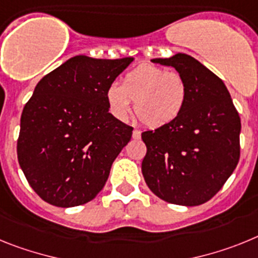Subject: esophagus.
Masks as SVG:
<instances>
[{"instance_id":"34e87169","label":"esophagus","mask_w":258,"mask_h":258,"mask_svg":"<svg viewBox=\"0 0 258 258\" xmlns=\"http://www.w3.org/2000/svg\"><path fill=\"white\" fill-rule=\"evenodd\" d=\"M132 138L136 139V140L142 138V131H140V130H138V128L134 130V132H132Z\"/></svg>"}]
</instances>
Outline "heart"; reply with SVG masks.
<instances>
[{
	"mask_svg": "<svg viewBox=\"0 0 258 258\" xmlns=\"http://www.w3.org/2000/svg\"><path fill=\"white\" fill-rule=\"evenodd\" d=\"M188 98L184 76L178 71L142 63L123 76L122 86L111 84L106 100L111 114L127 119L135 102L138 118L148 127H163L180 115Z\"/></svg>",
	"mask_w": 258,
	"mask_h": 258,
	"instance_id": "1",
	"label": "heart"
}]
</instances>
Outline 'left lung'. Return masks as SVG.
Returning a JSON list of instances; mask_svg holds the SVG:
<instances>
[{"label": "left lung", "instance_id": "left-lung-1", "mask_svg": "<svg viewBox=\"0 0 258 258\" xmlns=\"http://www.w3.org/2000/svg\"><path fill=\"white\" fill-rule=\"evenodd\" d=\"M184 76L188 98L180 115L142 134L143 176L163 201L184 207L207 203L223 187L240 158V116L225 83L183 53L156 58Z\"/></svg>", "mask_w": 258, "mask_h": 258}]
</instances>
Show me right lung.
I'll return each instance as SVG.
<instances>
[{
  "label": "right lung",
  "instance_id": "obj_1",
  "mask_svg": "<svg viewBox=\"0 0 258 258\" xmlns=\"http://www.w3.org/2000/svg\"><path fill=\"white\" fill-rule=\"evenodd\" d=\"M132 61L76 55L37 83L22 113L17 153L48 204L78 207L104 188L134 130L109 113L106 91Z\"/></svg>",
  "mask_w": 258,
  "mask_h": 258
}]
</instances>
